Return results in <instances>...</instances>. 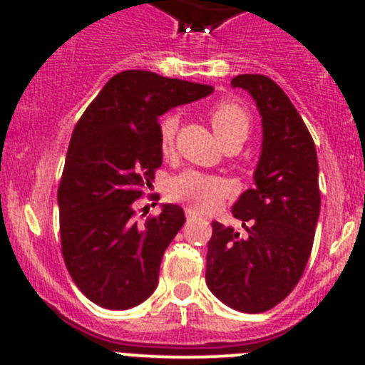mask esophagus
Instances as JSON below:
<instances>
[{
    "label": "esophagus",
    "instance_id": "esophagus-1",
    "mask_svg": "<svg viewBox=\"0 0 365 365\" xmlns=\"http://www.w3.org/2000/svg\"><path fill=\"white\" fill-rule=\"evenodd\" d=\"M185 215H187V219H196L197 213L194 212L192 208H185Z\"/></svg>",
    "mask_w": 365,
    "mask_h": 365
}]
</instances>
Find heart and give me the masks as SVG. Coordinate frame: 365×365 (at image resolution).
<instances>
[{
    "instance_id": "b5f03b06",
    "label": "heart",
    "mask_w": 365,
    "mask_h": 365,
    "mask_svg": "<svg viewBox=\"0 0 365 365\" xmlns=\"http://www.w3.org/2000/svg\"><path fill=\"white\" fill-rule=\"evenodd\" d=\"M208 120L213 132L224 146L240 143L247 138L251 118L240 104L231 101L217 102L208 109ZM178 128V116L165 114L159 123V148L164 157H169L175 150V135ZM231 194V183L226 178L208 173L187 171L171 178L168 185L169 200L187 203L197 212H210L217 208Z\"/></svg>"
}]
</instances>
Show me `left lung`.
<instances>
[{
	"mask_svg": "<svg viewBox=\"0 0 365 365\" xmlns=\"http://www.w3.org/2000/svg\"><path fill=\"white\" fill-rule=\"evenodd\" d=\"M231 84L256 101L263 150L256 185L231 208L245 235L212 222L206 284L222 304L256 314L293 292L311 256L322 205L318 157L304 120L275 81L242 73Z\"/></svg>",
	"mask_w": 365,
	"mask_h": 365,
	"instance_id": "obj_1",
	"label": "left lung"
}]
</instances>
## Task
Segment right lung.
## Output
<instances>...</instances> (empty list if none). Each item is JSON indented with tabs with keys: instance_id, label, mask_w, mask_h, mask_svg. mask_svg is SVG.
<instances>
[{
	"instance_id": "add662e5",
	"label": "right lung",
	"mask_w": 365,
	"mask_h": 365,
	"mask_svg": "<svg viewBox=\"0 0 365 365\" xmlns=\"http://www.w3.org/2000/svg\"><path fill=\"white\" fill-rule=\"evenodd\" d=\"M212 91L148 70H125L77 121L58 187L61 254L93 304L120 311L155 292L164 251L185 222L178 205L135 220L138 200L162 165L159 116Z\"/></svg>"
}]
</instances>
